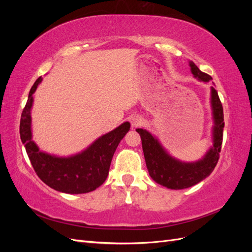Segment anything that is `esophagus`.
Returning a JSON list of instances; mask_svg holds the SVG:
<instances>
[{
	"label": "esophagus",
	"instance_id": "obj_1",
	"mask_svg": "<svg viewBox=\"0 0 252 252\" xmlns=\"http://www.w3.org/2000/svg\"><path fill=\"white\" fill-rule=\"evenodd\" d=\"M130 122H131V126L135 128V127H138V126L141 125L143 120H142V118H140L138 116H133V117H131Z\"/></svg>",
	"mask_w": 252,
	"mask_h": 252
}]
</instances>
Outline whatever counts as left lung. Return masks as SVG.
Returning a JSON list of instances; mask_svg holds the SVG:
<instances>
[{
  "label": "left lung",
  "mask_w": 252,
  "mask_h": 252,
  "mask_svg": "<svg viewBox=\"0 0 252 252\" xmlns=\"http://www.w3.org/2000/svg\"><path fill=\"white\" fill-rule=\"evenodd\" d=\"M191 72L195 78L209 82L212 78L201 71L197 66L190 62ZM211 105L213 109V147L205 158L195 163H182L171 158L148 131L142 128L136 129L141 135L142 147L146 166L151 179L158 184L170 189H184L191 187L203 181L213 171L220 158L223 142L224 112L223 106L215 87H211Z\"/></svg>",
  "instance_id": "left-lung-1"
}]
</instances>
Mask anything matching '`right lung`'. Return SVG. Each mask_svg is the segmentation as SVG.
<instances>
[{"label": "right lung", "instance_id": "1", "mask_svg": "<svg viewBox=\"0 0 252 252\" xmlns=\"http://www.w3.org/2000/svg\"><path fill=\"white\" fill-rule=\"evenodd\" d=\"M42 78L29 91L22 111L20 135L35 173L45 184L61 192L79 194L94 191L107 179L111 159L119 143L128 132V122L98 138L85 151L70 158H57L41 152L32 140V116L33 93Z\"/></svg>", "mask_w": 252, "mask_h": 252}]
</instances>
